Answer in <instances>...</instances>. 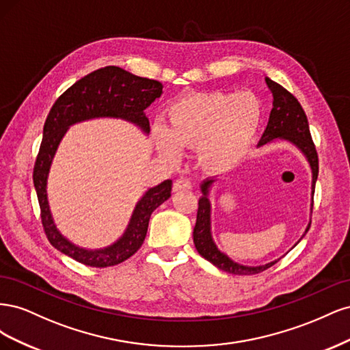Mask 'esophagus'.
I'll use <instances>...</instances> for the list:
<instances>
[{"mask_svg":"<svg viewBox=\"0 0 350 350\" xmlns=\"http://www.w3.org/2000/svg\"><path fill=\"white\" fill-rule=\"evenodd\" d=\"M193 188V181L187 176H179L175 179L174 183V191H181V189H191Z\"/></svg>","mask_w":350,"mask_h":350,"instance_id":"obj_1","label":"esophagus"}]
</instances>
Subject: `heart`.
Masks as SVG:
<instances>
[{
  "mask_svg": "<svg viewBox=\"0 0 350 350\" xmlns=\"http://www.w3.org/2000/svg\"><path fill=\"white\" fill-rule=\"evenodd\" d=\"M260 120V102L250 92L191 94L172 105L169 126L159 124L156 139L167 156L197 149L201 165L224 172L245 157Z\"/></svg>",
  "mask_w": 350,
  "mask_h": 350,
  "instance_id": "b5f03b06",
  "label": "heart"
}]
</instances>
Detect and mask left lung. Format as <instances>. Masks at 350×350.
<instances>
[{"instance_id": "left-lung-1", "label": "left lung", "mask_w": 350, "mask_h": 350, "mask_svg": "<svg viewBox=\"0 0 350 350\" xmlns=\"http://www.w3.org/2000/svg\"><path fill=\"white\" fill-rule=\"evenodd\" d=\"M266 83L273 94V108L270 112L267 126L261 135L258 146H264L273 140L279 139V140L289 142L293 146L298 147L311 166L312 198H314V188L317 183V176H319V154H317L314 142L311 139L308 120H306V115L301 107V103L291 92H288L283 86H280L279 83L270 80L269 77H266ZM213 183H215V178H210L201 184V193H203V196H201V198L198 200L197 221L193 232L194 245L198 254L201 257H204L207 261H210L211 264H215L217 269L230 274H238V276H250V274H257L267 270L279 260L262 264V266H243V264L230 260L226 254H224L216 247L213 238H211V221H210L211 207H210V200H208V191ZM311 210H312V204H311ZM310 226H311V220L305 229V234L308 232ZM305 234L302 235V238L305 237Z\"/></svg>"}]
</instances>
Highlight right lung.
Returning a JSON list of instances; mask_svg holds the SVG:
<instances>
[{"mask_svg":"<svg viewBox=\"0 0 350 350\" xmlns=\"http://www.w3.org/2000/svg\"><path fill=\"white\" fill-rule=\"evenodd\" d=\"M162 83L134 76L120 67L108 66L93 71L68 88L55 100L44 125L39 153L33 167V184L40 206V217L48 241L66 256L84 266H116L139 251L144 242L153 211L171 197L172 181L166 179L149 188L135 204L124 235L102 250H86L74 245L57 229L52 219L46 183L58 144L68 126L93 118H120L129 121L149 134L150 124L144 109L162 94Z\"/></svg>","mask_w":350,"mask_h":350,"instance_id":"1","label":"right lung"}]
</instances>
